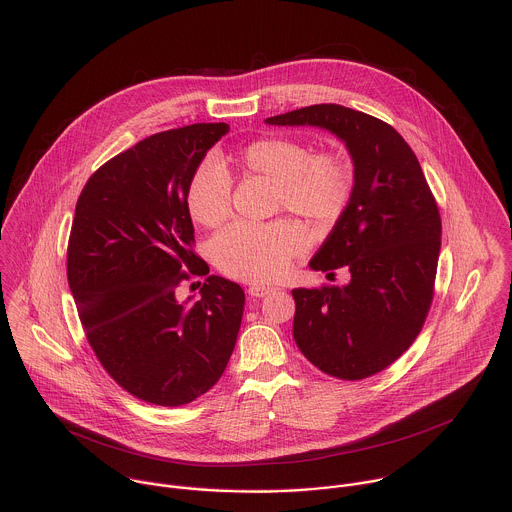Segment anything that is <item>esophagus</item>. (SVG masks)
<instances>
[{
	"instance_id": "esophagus-1",
	"label": "esophagus",
	"mask_w": 512,
	"mask_h": 512,
	"mask_svg": "<svg viewBox=\"0 0 512 512\" xmlns=\"http://www.w3.org/2000/svg\"><path fill=\"white\" fill-rule=\"evenodd\" d=\"M270 292H272L270 286H260V284H252L248 288V295H252V297H264V295H268Z\"/></svg>"
}]
</instances>
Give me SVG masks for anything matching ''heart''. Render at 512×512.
<instances>
[{"mask_svg":"<svg viewBox=\"0 0 512 512\" xmlns=\"http://www.w3.org/2000/svg\"><path fill=\"white\" fill-rule=\"evenodd\" d=\"M234 165L276 185V205L305 219L327 224L339 219L353 191V169L335 151H313L290 138H264L244 147L236 157L201 165L187 185V207L203 226H215L230 215V181L224 173ZM307 246V234L295 220L232 222L213 240L220 270L248 282L278 280Z\"/></svg>","mask_w":512,"mask_h":512,"instance_id":"b5f03b06","label":"heart"}]
</instances>
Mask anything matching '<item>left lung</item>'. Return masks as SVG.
Listing matches in <instances>:
<instances>
[{
	"label": "left lung",
	"instance_id": "8db88e82",
	"mask_svg": "<svg viewBox=\"0 0 512 512\" xmlns=\"http://www.w3.org/2000/svg\"><path fill=\"white\" fill-rule=\"evenodd\" d=\"M266 124L323 128L353 159L351 199L309 262L331 276L347 268L351 282L293 290V339L331 376H372L408 351L430 311L441 246L436 199L412 147L365 112L315 104Z\"/></svg>",
	"mask_w": 512,
	"mask_h": 512
}]
</instances>
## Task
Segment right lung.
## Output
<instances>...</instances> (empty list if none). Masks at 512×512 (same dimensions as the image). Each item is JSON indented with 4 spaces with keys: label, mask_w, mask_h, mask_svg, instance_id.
I'll return each mask as SVG.
<instances>
[{
    "label": "right lung",
    "mask_w": 512,
    "mask_h": 512,
    "mask_svg": "<svg viewBox=\"0 0 512 512\" xmlns=\"http://www.w3.org/2000/svg\"><path fill=\"white\" fill-rule=\"evenodd\" d=\"M228 130L220 122L153 134L94 171L76 203L67 276L82 329L104 370L155 406L211 390L236 345L238 284L209 276L197 301L177 299L183 280L209 274L191 248L185 193Z\"/></svg>",
    "instance_id": "1"
}]
</instances>
